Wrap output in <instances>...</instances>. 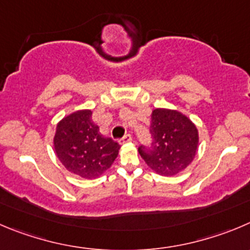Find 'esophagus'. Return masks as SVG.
I'll return each instance as SVG.
<instances>
[{
	"label": "esophagus",
	"instance_id": "obj_1",
	"mask_svg": "<svg viewBox=\"0 0 250 250\" xmlns=\"http://www.w3.org/2000/svg\"><path fill=\"white\" fill-rule=\"evenodd\" d=\"M131 140H132L131 135L126 134V135H125V136L123 137V139L120 140V141H121V144H125V142H130V141H131Z\"/></svg>",
	"mask_w": 250,
	"mask_h": 250
}]
</instances>
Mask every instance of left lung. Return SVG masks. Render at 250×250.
I'll use <instances>...</instances> for the list:
<instances>
[{
  "mask_svg": "<svg viewBox=\"0 0 250 250\" xmlns=\"http://www.w3.org/2000/svg\"><path fill=\"white\" fill-rule=\"evenodd\" d=\"M149 134L151 144L141 145L139 152L147 166L161 175H175L184 170L198 151V129L177 110L154 109Z\"/></svg>",
  "mask_w": 250,
  "mask_h": 250,
  "instance_id": "1",
  "label": "left lung"
}]
</instances>
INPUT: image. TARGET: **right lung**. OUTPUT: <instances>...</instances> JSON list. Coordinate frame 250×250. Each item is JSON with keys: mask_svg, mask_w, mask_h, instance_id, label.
<instances>
[{"mask_svg": "<svg viewBox=\"0 0 250 250\" xmlns=\"http://www.w3.org/2000/svg\"><path fill=\"white\" fill-rule=\"evenodd\" d=\"M54 146L66 169L85 179L98 178L110 168L120 148L118 142L99 132L91 110L63 118L56 127Z\"/></svg>", "mask_w": 250, "mask_h": 250, "instance_id": "obj_1", "label": "right lung"}]
</instances>
